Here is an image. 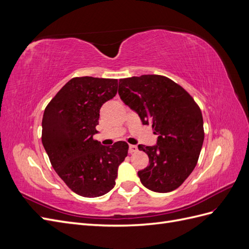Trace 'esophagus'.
I'll use <instances>...</instances> for the list:
<instances>
[{
    "label": "esophagus",
    "instance_id": "esophagus-1",
    "mask_svg": "<svg viewBox=\"0 0 249 249\" xmlns=\"http://www.w3.org/2000/svg\"><path fill=\"white\" fill-rule=\"evenodd\" d=\"M138 150V147L136 145H130L129 146V153L133 154V153H136Z\"/></svg>",
    "mask_w": 249,
    "mask_h": 249
}]
</instances>
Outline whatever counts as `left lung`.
<instances>
[{"instance_id":"obj_1","label":"left lung","mask_w":249,"mask_h":249,"mask_svg":"<svg viewBox=\"0 0 249 249\" xmlns=\"http://www.w3.org/2000/svg\"><path fill=\"white\" fill-rule=\"evenodd\" d=\"M118 94L158 135L156 145H138L149 158L148 166L138 171L142 185L154 192L176 190L196 166L201 150L198 105L182 86L159 74L120 79Z\"/></svg>"}]
</instances>
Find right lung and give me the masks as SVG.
I'll return each mask as SVG.
<instances>
[{
    "label": "right lung",
    "instance_id": "right-lung-1",
    "mask_svg": "<svg viewBox=\"0 0 249 249\" xmlns=\"http://www.w3.org/2000/svg\"><path fill=\"white\" fill-rule=\"evenodd\" d=\"M116 79L77 77L70 80L49 103L42 117L41 141L53 168L71 190L97 197L115 185L129 144L102 145L97 133L100 109L117 93Z\"/></svg>",
    "mask_w": 249,
    "mask_h": 249
}]
</instances>
